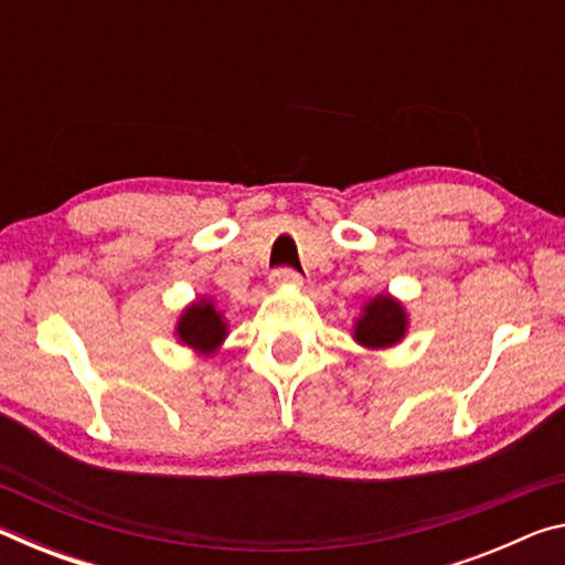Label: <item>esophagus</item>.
Here are the masks:
<instances>
[{"instance_id": "34e87169", "label": "esophagus", "mask_w": 565, "mask_h": 565, "mask_svg": "<svg viewBox=\"0 0 565 565\" xmlns=\"http://www.w3.org/2000/svg\"><path fill=\"white\" fill-rule=\"evenodd\" d=\"M269 284L274 286V289H286V286L299 289V286H303V276L296 274L294 269H276L269 276Z\"/></svg>"}]
</instances>
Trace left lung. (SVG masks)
<instances>
[{
    "label": "left lung",
    "mask_w": 565,
    "mask_h": 565,
    "mask_svg": "<svg viewBox=\"0 0 565 565\" xmlns=\"http://www.w3.org/2000/svg\"><path fill=\"white\" fill-rule=\"evenodd\" d=\"M408 313L406 306L391 294H376L363 303L361 317L353 323V341L363 349L384 351L406 339Z\"/></svg>",
    "instance_id": "obj_1"
}]
</instances>
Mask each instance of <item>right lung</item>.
Segmentation results:
<instances>
[{
	"instance_id": "add662e5",
	"label": "right lung",
	"mask_w": 565,
	"mask_h": 565,
	"mask_svg": "<svg viewBox=\"0 0 565 565\" xmlns=\"http://www.w3.org/2000/svg\"><path fill=\"white\" fill-rule=\"evenodd\" d=\"M174 333L181 347H189L199 356H212L228 337V327L224 313L216 311L214 299L202 296L181 311Z\"/></svg>"
}]
</instances>
